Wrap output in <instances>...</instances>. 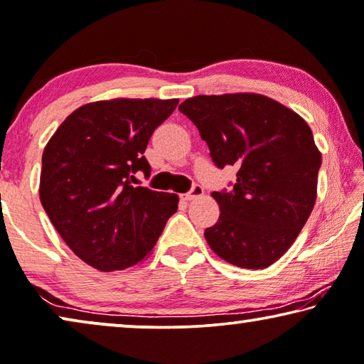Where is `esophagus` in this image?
Wrapping results in <instances>:
<instances>
[{"instance_id": "34e87169", "label": "esophagus", "mask_w": 364, "mask_h": 364, "mask_svg": "<svg viewBox=\"0 0 364 364\" xmlns=\"http://www.w3.org/2000/svg\"><path fill=\"white\" fill-rule=\"evenodd\" d=\"M204 194V188L200 186V184H198V183H194L193 186H191V189H189V191L184 194V199H188V200H191V199H196V198H199V196H203Z\"/></svg>"}]
</instances>
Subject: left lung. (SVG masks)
I'll list each match as a JSON object with an SVG mask.
<instances>
[{
	"label": "left lung",
	"mask_w": 364,
	"mask_h": 364,
	"mask_svg": "<svg viewBox=\"0 0 364 364\" xmlns=\"http://www.w3.org/2000/svg\"><path fill=\"white\" fill-rule=\"evenodd\" d=\"M209 147L217 168H238L230 189L214 191L220 215L204 230L230 264L263 269L287 252L317 196L321 151L311 127L271 97L194 96L178 107Z\"/></svg>",
	"instance_id": "left-lung-1"
}]
</instances>
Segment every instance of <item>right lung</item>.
I'll list each match as a JSON object with an SVG mask.
<instances>
[{
	"mask_svg": "<svg viewBox=\"0 0 364 364\" xmlns=\"http://www.w3.org/2000/svg\"><path fill=\"white\" fill-rule=\"evenodd\" d=\"M178 100H112L78 107L42 154L41 203L65 243L100 271L134 267L155 247L178 196L134 186L144 151Z\"/></svg>",
	"mask_w": 364,
	"mask_h": 364,
	"instance_id": "obj_1",
	"label": "right lung"
}]
</instances>
